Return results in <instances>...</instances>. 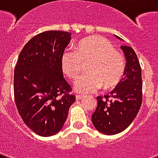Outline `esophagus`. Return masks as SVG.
<instances>
[{"instance_id": "1", "label": "esophagus", "mask_w": 158, "mask_h": 158, "mask_svg": "<svg viewBox=\"0 0 158 158\" xmlns=\"http://www.w3.org/2000/svg\"><path fill=\"white\" fill-rule=\"evenodd\" d=\"M84 97V95H82V94H79V95H76V99L77 100H81Z\"/></svg>"}]
</instances>
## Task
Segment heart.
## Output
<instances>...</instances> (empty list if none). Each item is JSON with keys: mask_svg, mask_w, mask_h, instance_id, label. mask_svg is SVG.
<instances>
[{"mask_svg": "<svg viewBox=\"0 0 158 158\" xmlns=\"http://www.w3.org/2000/svg\"><path fill=\"white\" fill-rule=\"evenodd\" d=\"M87 64V74L79 77L74 89L88 94L102 89L115 88L122 79L125 71L123 54L113 48L106 38L91 35L83 38L74 46V50H65L60 56V69L70 80H74L81 71L83 63Z\"/></svg>", "mask_w": 158, "mask_h": 158, "instance_id": "obj_1", "label": "heart"}]
</instances>
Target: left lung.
I'll return each mask as SVG.
<instances>
[{"label":"left lung","instance_id":"left-lung-1","mask_svg":"<svg viewBox=\"0 0 158 158\" xmlns=\"http://www.w3.org/2000/svg\"><path fill=\"white\" fill-rule=\"evenodd\" d=\"M120 48L126 59L125 76L110 94L97 98L98 106L92 115L94 127L107 135L124 131L135 120L142 104V69L137 55L131 47Z\"/></svg>","mask_w":158,"mask_h":158}]
</instances>
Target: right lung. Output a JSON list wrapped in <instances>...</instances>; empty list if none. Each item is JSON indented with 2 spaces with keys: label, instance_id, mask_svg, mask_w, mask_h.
Returning a JSON list of instances; mask_svg holds the SVG:
<instances>
[{
  "label": "right lung",
  "instance_id": "1",
  "mask_svg": "<svg viewBox=\"0 0 158 158\" xmlns=\"http://www.w3.org/2000/svg\"><path fill=\"white\" fill-rule=\"evenodd\" d=\"M71 40L65 31H46L31 38L19 56L14 74V94L25 125L37 135L59 132L75 102L63 77L60 56Z\"/></svg>",
  "mask_w": 158,
  "mask_h": 158
}]
</instances>
